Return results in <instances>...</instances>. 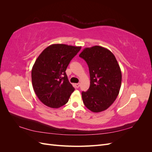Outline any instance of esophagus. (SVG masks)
Returning <instances> with one entry per match:
<instances>
[{
	"label": "esophagus",
	"instance_id": "34e87169",
	"mask_svg": "<svg viewBox=\"0 0 152 152\" xmlns=\"http://www.w3.org/2000/svg\"><path fill=\"white\" fill-rule=\"evenodd\" d=\"M80 86V83H77V84H75V87H77V88H78V87H79Z\"/></svg>",
	"mask_w": 152,
	"mask_h": 152
}]
</instances>
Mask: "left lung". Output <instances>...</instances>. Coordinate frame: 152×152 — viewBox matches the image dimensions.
Here are the masks:
<instances>
[{
	"instance_id": "left-lung-1",
	"label": "left lung",
	"mask_w": 152,
	"mask_h": 152,
	"mask_svg": "<svg viewBox=\"0 0 152 152\" xmlns=\"http://www.w3.org/2000/svg\"><path fill=\"white\" fill-rule=\"evenodd\" d=\"M79 56L86 61L90 73L89 88L82 93L84 104L91 112H103L113 104L120 91V66L110 50L99 45L85 48Z\"/></svg>"
}]
</instances>
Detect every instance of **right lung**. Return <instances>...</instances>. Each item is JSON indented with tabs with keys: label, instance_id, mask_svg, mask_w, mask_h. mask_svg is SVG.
I'll return each mask as SVG.
<instances>
[{
	"label": "right lung",
	"instance_id": "right-lung-1",
	"mask_svg": "<svg viewBox=\"0 0 152 152\" xmlns=\"http://www.w3.org/2000/svg\"><path fill=\"white\" fill-rule=\"evenodd\" d=\"M81 47L56 44L41 53L31 70L35 93L45 105L58 108L65 104L74 91L69 82L66 70Z\"/></svg>",
	"mask_w": 152,
	"mask_h": 152
}]
</instances>
